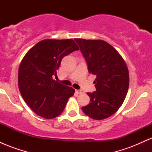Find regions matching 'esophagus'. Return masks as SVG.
Masks as SVG:
<instances>
[{"instance_id":"obj_1","label":"esophagus","mask_w":152,"mask_h":152,"mask_svg":"<svg viewBox=\"0 0 152 152\" xmlns=\"http://www.w3.org/2000/svg\"><path fill=\"white\" fill-rule=\"evenodd\" d=\"M76 93L78 94H82V93H83V91H82L81 90H76Z\"/></svg>"}]
</instances>
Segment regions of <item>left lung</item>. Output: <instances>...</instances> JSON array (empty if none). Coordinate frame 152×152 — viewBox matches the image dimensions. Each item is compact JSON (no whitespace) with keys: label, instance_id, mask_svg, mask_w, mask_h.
Wrapping results in <instances>:
<instances>
[{"label":"left lung","instance_id":"1","mask_svg":"<svg viewBox=\"0 0 152 152\" xmlns=\"http://www.w3.org/2000/svg\"><path fill=\"white\" fill-rule=\"evenodd\" d=\"M86 59L90 74L96 76V91L87 93L90 102L81 108L85 114L102 120L115 114L126 96L129 74L121 56L102 40L75 38Z\"/></svg>","mask_w":152,"mask_h":152}]
</instances>
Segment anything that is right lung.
Masks as SVG:
<instances>
[{
    "label": "right lung",
    "mask_w": 152,
    "mask_h": 152,
    "mask_svg": "<svg viewBox=\"0 0 152 152\" xmlns=\"http://www.w3.org/2000/svg\"><path fill=\"white\" fill-rule=\"evenodd\" d=\"M79 50L73 39H45L26 53L18 69V88L33 111L51 119L59 116L74 95L72 87L55 81L62 58Z\"/></svg>",
    "instance_id": "right-lung-1"
}]
</instances>
